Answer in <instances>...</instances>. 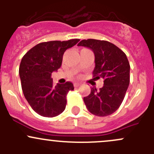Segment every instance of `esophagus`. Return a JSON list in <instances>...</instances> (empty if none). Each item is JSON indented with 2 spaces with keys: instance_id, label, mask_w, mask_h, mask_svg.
Listing matches in <instances>:
<instances>
[{
  "instance_id": "obj_1",
  "label": "esophagus",
  "mask_w": 154,
  "mask_h": 154,
  "mask_svg": "<svg viewBox=\"0 0 154 154\" xmlns=\"http://www.w3.org/2000/svg\"><path fill=\"white\" fill-rule=\"evenodd\" d=\"M74 87H75V88H77V87H79L80 86V83H74Z\"/></svg>"
}]
</instances>
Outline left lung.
Wrapping results in <instances>:
<instances>
[{
	"label": "left lung",
	"mask_w": 154,
	"mask_h": 154,
	"mask_svg": "<svg viewBox=\"0 0 154 154\" xmlns=\"http://www.w3.org/2000/svg\"><path fill=\"white\" fill-rule=\"evenodd\" d=\"M77 46L93 51L95 63L93 75L103 79L102 88L97 90L92 87L89 95L83 97L86 108L94 116H109L121 106L130 84V66L127 56L107 41L89 38L80 41Z\"/></svg>",
	"instance_id": "obj_1"
}]
</instances>
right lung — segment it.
Segmentation results:
<instances>
[{
  "mask_svg": "<svg viewBox=\"0 0 154 154\" xmlns=\"http://www.w3.org/2000/svg\"><path fill=\"white\" fill-rule=\"evenodd\" d=\"M79 41L42 42L23 57L19 67L21 88L29 106L40 116L55 117L66 109V96L74 85L66 82L54 86L51 74L61 67L65 51Z\"/></svg>",
  "mask_w": 154,
  "mask_h": 154,
  "instance_id": "right-lung-1",
  "label": "right lung"
}]
</instances>
